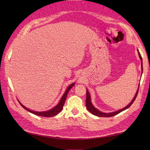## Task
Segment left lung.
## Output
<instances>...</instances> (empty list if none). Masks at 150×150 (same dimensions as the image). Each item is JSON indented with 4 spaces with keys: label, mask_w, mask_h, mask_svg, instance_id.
Wrapping results in <instances>:
<instances>
[{
    "label": "left lung",
    "mask_w": 150,
    "mask_h": 150,
    "mask_svg": "<svg viewBox=\"0 0 150 150\" xmlns=\"http://www.w3.org/2000/svg\"><path fill=\"white\" fill-rule=\"evenodd\" d=\"M138 55H139V57L140 58V60H141V66H142V71H143V66H142V57L141 56L140 54H139V51H138ZM138 89H139V87L138 88V90H137V92L136 93L135 96H134V98L132 99V100L131 101V103L129 104V105H127L126 107H124L122 109H120V110H119L118 111H116V112H110V113H105V112H103L99 111L98 110V109H96V108H95L93 106V105H92V103H91V96H90V94L88 93V90L87 89V98H86V107H87V110L93 114V115H95V116H99V117H111V116H115L116 115H118L121 112H122L123 110H126L128 108L130 107V106L132 105V103H134V101L135 100L136 98L137 95H138Z\"/></svg>",
    "instance_id": "left-lung-1"
}]
</instances>
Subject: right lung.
I'll return each mask as SVG.
<instances>
[{"mask_svg": "<svg viewBox=\"0 0 150 150\" xmlns=\"http://www.w3.org/2000/svg\"><path fill=\"white\" fill-rule=\"evenodd\" d=\"M75 85V83H73V84H71L68 88L66 89L65 93L63 94V95L62 96V98H61V100L59 101V103H58V105H57L56 106H55L54 108H53L52 109H51L50 110H47V111H44V112H36V111H34V110H30L29 108H28L26 107H25V106L22 105L21 103H20L19 101V103L20 104V105H21L22 107H23L24 109H26V110L29 111L30 112H31L32 114H34V115H38V116H44V117H52V116H54L56 115H57L58 113L60 112L61 110L63 109V106L64 105V103L65 102V100H66V98H67V94L69 93V90L73 86Z\"/></svg>", "mask_w": 150, "mask_h": 150, "instance_id": "add662e5", "label": "right lung"}]
</instances>
